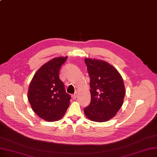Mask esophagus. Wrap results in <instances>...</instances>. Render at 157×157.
<instances>
[{"label":"esophagus","instance_id":"obj_1","mask_svg":"<svg viewBox=\"0 0 157 157\" xmlns=\"http://www.w3.org/2000/svg\"><path fill=\"white\" fill-rule=\"evenodd\" d=\"M71 97H72V98L73 99H76L77 98V94H74L72 95Z\"/></svg>","mask_w":157,"mask_h":157}]
</instances>
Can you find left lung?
I'll list each match as a JSON object with an SVG mask.
<instances>
[{"label":"left lung","mask_w":157,"mask_h":157,"mask_svg":"<svg viewBox=\"0 0 157 157\" xmlns=\"http://www.w3.org/2000/svg\"><path fill=\"white\" fill-rule=\"evenodd\" d=\"M90 76L91 101L84 109L86 117L95 122H106L120 110L126 90L118 71L105 61L86 58Z\"/></svg>","instance_id":"8db88e82"}]
</instances>
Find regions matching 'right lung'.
<instances>
[{
    "mask_svg": "<svg viewBox=\"0 0 157 157\" xmlns=\"http://www.w3.org/2000/svg\"><path fill=\"white\" fill-rule=\"evenodd\" d=\"M67 56L56 57L44 64L31 81L28 98L38 116L48 122L62 119L70 105L71 95L59 79L60 68Z\"/></svg>",
    "mask_w": 157,
    "mask_h": 157,
    "instance_id": "add662e5",
    "label": "right lung"
}]
</instances>
